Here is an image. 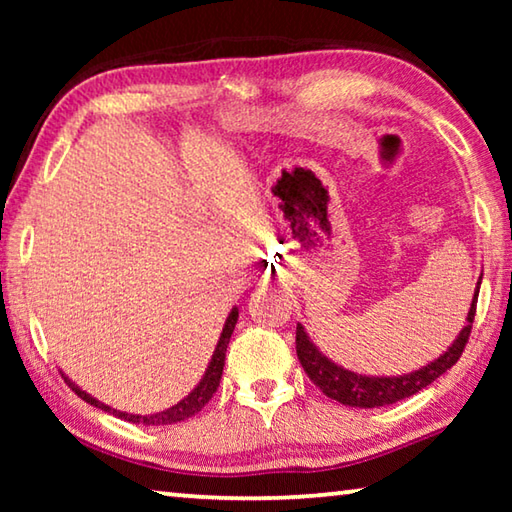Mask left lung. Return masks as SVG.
<instances>
[{
    "mask_svg": "<svg viewBox=\"0 0 512 512\" xmlns=\"http://www.w3.org/2000/svg\"><path fill=\"white\" fill-rule=\"evenodd\" d=\"M483 277V273H481ZM481 277L476 282V293L470 307V314H467V325L461 329L458 339L452 343L445 354H440L436 361H431L429 366H424L409 375L402 377H366L357 375V372H350L336 363L329 361L316 350V345L309 341L305 329L298 325L296 329V352L298 359L305 368L307 377L314 381V384L323 391L327 397L341 402L345 406H357V409H377V406L395 404L404 400V397H411L422 388H427L431 381H436L443 372H447L454 363L461 359L467 341H470L472 334V323L476 316V300H479V289H481Z\"/></svg>",
    "mask_w": 512,
    "mask_h": 512,
    "instance_id": "left-lung-1",
    "label": "left lung"
}]
</instances>
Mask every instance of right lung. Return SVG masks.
Returning <instances> with one entry per match:
<instances>
[{
  "mask_svg": "<svg viewBox=\"0 0 512 512\" xmlns=\"http://www.w3.org/2000/svg\"><path fill=\"white\" fill-rule=\"evenodd\" d=\"M237 318H239V311L232 309L228 320H225L221 339H219V343H216V350L212 354L210 366H207V370H205V377L198 381V386L185 397V400H180L176 406H171V409H167V411H160V413H153V415H131V413L110 409V406L101 404L99 400H94V397H90L88 393L81 391V388L76 386V384H72V381H69L67 377H65V381H67V386L72 388V391L81 397V400H85V402L92 404V406H97V409H101V411L117 415V418H121V420H128V422H133V424H146V427H158V424L183 422V420L192 418V415H196L198 411H201L203 406L212 400V395L216 393V388H219V381H221V375H223V366H225V350H228V343H230L232 329H235V325H237Z\"/></svg>",
  "mask_w": 512,
  "mask_h": 512,
  "instance_id": "obj_1",
  "label": "right lung"
}]
</instances>
